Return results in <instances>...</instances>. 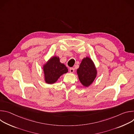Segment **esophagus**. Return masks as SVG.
I'll return each mask as SVG.
<instances>
[{
  "mask_svg": "<svg viewBox=\"0 0 134 134\" xmlns=\"http://www.w3.org/2000/svg\"><path fill=\"white\" fill-rule=\"evenodd\" d=\"M69 71L71 73H72L74 72V68H69Z\"/></svg>",
  "mask_w": 134,
  "mask_h": 134,
  "instance_id": "34e87169",
  "label": "esophagus"
}]
</instances>
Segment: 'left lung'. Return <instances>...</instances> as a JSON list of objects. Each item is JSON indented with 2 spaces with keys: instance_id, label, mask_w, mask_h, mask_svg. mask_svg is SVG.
<instances>
[{
  "instance_id": "left-lung-1",
  "label": "left lung",
  "mask_w": 134,
  "mask_h": 134,
  "mask_svg": "<svg viewBox=\"0 0 134 134\" xmlns=\"http://www.w3.org/2000/svg\"><path fill=\"white\" fill-rule=\"evenodd\" d=\"M77 74L80 81L85 86H89L97 77V70L92 60L87 57L82 60Z\"/></svg>"
}]
</instances>
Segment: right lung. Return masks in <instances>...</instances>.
Masks as SVG:
<instances>
[{
  "mask_svg": "<svg viewBox=\"0 0 134 134\" xmlns=\"http://www.w3.org/2000/svg\"><path fill=\"white\" fill-rule=\"evenodd\" d=\"M44 81L47 84L56 82L60 76L68 72L67 67L60 62L59 57L53 56L43 67Z\"/></svg>",
  "mask_w": 134,
  "mask_h": 134,
  "instance_id": "obj_1",
  "label": "right lung"
}]
</instances>
